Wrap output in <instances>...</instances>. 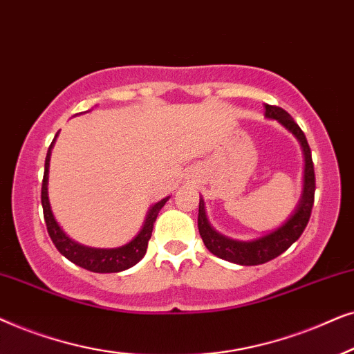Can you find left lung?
Listing matches in <instances>:
<instances>
[{"label":"left lung","instance_id":"obj_1","mask_svg":"<svg viewBox=\"0 0 354 354\" xmlns=\"http://www.w3.org/2000/svg\"><path fill=\"white\" fill-rule=\"evenodd\" d=\"M266 116L272 120L280 121L286 129L291 131L303 145L306 168H304V191L301 204L291 218L281 225L279 230L266 234V236L254 239V241H234L223 236V234L216 233L212 228L209 220L205 216L204 201H199V216H197V226H199V233L205 248L216 257L225 259V261L239 263V266H259V263H266L272 259L279 257L283 254L301 234L304 228L308 226L310 218V212L314 205V192H315V174H314V163L313 155H310V147L308 139L298 124H296L290 113H286L283 108L275 105H266Z\"/></svg>","mask_w":354,"mask_h":354}]
</instances>
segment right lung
<instances>
[{
	"label": "right lung",
	"instance_id": "right-lung-1",
	"mask_svg": "<svg viewBox=\"0 0 354 354\" xmlns=\"http://www.w3.org/2000/svg\"><path fill=\"white\" fill-rule=\"evenodd\" d=\"M51 147H53V142H51L48 153H46V158H45V173H44V181H41V207H44V218L46 223V230H48V234L56 249H58L66 259H69L71 262L75 263V266L86 268V270L97 272V273L122 272L126 270V268L136 266V263L144 257L145 251H147L149 239L152 236L153 223L155 220H157L160 209H162L165 202L168 201V197H165V199L157 202V204L150 209L147 218H145L144 228L140 230V233L131 243L115 249H95V248L81 246V244L74 243L73 239L66 236L63 230L59 228V225L55 221L53 214H51L48 194H46V181H48V165H50Z\"/></svg>",
	"mask_w": 354,
	"mask_h": 354
}]
</instances>
